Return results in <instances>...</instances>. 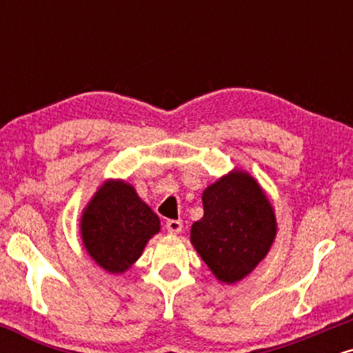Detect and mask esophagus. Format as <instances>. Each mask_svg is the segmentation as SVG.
Instances as JSON below:
<instances>
[{
    "label": "esophagus",
    "mask_w": 353,
    "mask_h": 353,
    "mask_svg": "<svg viewBox=\"0 0 353 353\" xmlns=\"http://www.w3.org/2000/svg\"><path fill=\"white\" fill-rule=\"evenodd\" d=\"M165 229H168L169 234H179L182 230V221L171 219V221L165 222Z\"/></svg>",
    "instance_id": "34e87169"
}]
</instances>
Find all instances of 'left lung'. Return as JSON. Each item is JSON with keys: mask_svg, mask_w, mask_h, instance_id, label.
Returning <instances> with one entry per match:
<instances>
[{"mask_svg": "<svg viewBox=\"0 0 353 353\" xmlns=\"http://www.w3.org/2000/svg\"><path fill=\"white\" fill-rule=\"evenodd\" d=\"M204 216L190 228V242L222 283L247 277L269 254L277 219L265 190L249 172L234 169L202 192Z\"/></svg>", "mask_w": 353, "mask_h": 353, "instance_id": "8db88e82", "label": "left lung"}]
</instances>
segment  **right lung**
<instances>
[{
	"label": "right lung",
	"mask_w": 353,
	"mask_h": 353,
	"mask_svg": "<svg viewBox=\"0 0 353 353\" xmlns=\"http://www.w3.org/2000/svg\"><path fill=\"white\" fill-rule=\"evenodd\" d=\"M79 229L89 257L109 274H124L159 232L161 221L134 185L108 179L83 209Z\"/></svg>",
	"instance_id": "1"
}]
</instances>
